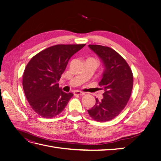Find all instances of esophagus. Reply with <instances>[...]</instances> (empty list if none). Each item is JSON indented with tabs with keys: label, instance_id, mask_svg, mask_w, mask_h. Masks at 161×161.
Here are the masks:
<instances>
[{
	"label": "esophagus",
	"instance_id": "obj_1",
	"mask_svg": "<svg viewBox=\"0 0 161 161\" xmlns=\"http://www.w3.org/2000/svg\"><path fill=\"white\" fill-rule=\"evenodd\" d=\"M75 95H84L85 93L84 92H82V91H75L74 92Z\"/></svg>",
	"mask_w": 161,
	"mask_h": 161
}]
</instances>
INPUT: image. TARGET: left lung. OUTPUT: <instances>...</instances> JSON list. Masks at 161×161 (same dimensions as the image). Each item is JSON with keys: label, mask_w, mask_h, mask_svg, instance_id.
Segmentation results:
<instances>
[{"label": "left lung", "mask_w": 161, "mask_h": 161, "mask_svg": "<svg viewBox=\"0 0 161 161\" xmlns=\"http://www.w3.org/2000/svg\"><path fill=\"white\" fill-rule=\"evenodd\" d=\"M103 62L105 70L99 85L103 89V98L96 99L95 105L88 110L97 121L113 119L122 111L130 99L133 87V74L128 63L111 47L89 45Z\"/></svg>", "instance_id": "left-lung-1"}]
</instances>
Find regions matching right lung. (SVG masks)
I'll return each instance as SVG.
<instances>
[{
  "label": "right lung",
  "instance_id": "add662e5",
  "mask_svg": "<svg viewBox=\"0 0 161 161\" xmlns=\"http://www.w3.org/2000/svg\"><path fill=\"white\" fill-rule=\"evenodd\" d=\"M85 44H59L39 52L23 72V87L34 111L44 118L59 115L73 96L59 87L58 82L70 58Z\"/></svg>",
  "mask_w": 161,
  "mask_h": 161
}]
</instances>
